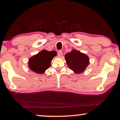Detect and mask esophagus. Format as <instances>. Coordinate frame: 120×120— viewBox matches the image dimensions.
Instances as JSON below:
<instances>
[{"label":"esophagus","instance_id":"obj_1","mask_svg":"<svg viewBox=\"0 0 120 120\" xmlns=\"http://www.w3.org/2000/svg\"><path fill=\"white\" fill-rule=\"evenodd\" d=\"M62 55H63V52H62V51H59L58 52V56L59 57H62Z\"/></svg>","mask_w":120,"mask_h":120}]
</instances>
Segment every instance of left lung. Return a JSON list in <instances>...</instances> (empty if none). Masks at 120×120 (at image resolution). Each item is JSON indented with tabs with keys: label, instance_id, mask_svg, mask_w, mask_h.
<instances>
[{
	"label": "left lung",
	"instance_id": "obj_1",
	"mask_svg": "<svg viewBox=\"0 0 120 120\" xmlns=\"http://www.w3.org/2000/svg\"><path fill=\"white\" fill-rule=\"evenodd\" d=\"M65 59L68 67L76 74L83 72L90 63L87 55L76 50L65 54Z\"/></svg>",
	"mask_w": 120,
	"mask_h": 120
}]
</instances>
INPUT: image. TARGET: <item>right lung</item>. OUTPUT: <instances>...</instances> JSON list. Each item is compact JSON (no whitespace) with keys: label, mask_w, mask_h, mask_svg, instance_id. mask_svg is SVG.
<instances>
[{"label":"right lung","mask_w":120,"mask_h":120,"mask_svg":"<svg viewBox=\"0 0 120 120\" xmlns=\"http://www.w3.org/2000/svg\"><path fill=\"white\" fill-rule=\"evenodd\" d=\"M56 55L57 52L54 50L48 51L43 50L29 59V68L37 74H43L46 69L49 68L52 60Z\"/></svg>","instance_id":"obj_1"}]
</instances>
